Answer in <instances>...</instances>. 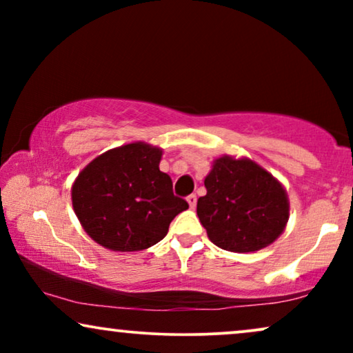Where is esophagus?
<instances>
[{"mask_svg": "<svg viewBox=\"0 0 353 353\" xmlns=\"http://www.w3.org/2000/svg\"><path fill=\"white\" fill-rule=\"evenodd\" d=\"M186 201H188V204H190L191 209H194V207H196V196L194 194H190V196L186 197Z\"/></svg>", "mask_w": 353, "mask_h": 353, "instance_id": "esophagus-1", "label": "esophagus"}]
</instances>
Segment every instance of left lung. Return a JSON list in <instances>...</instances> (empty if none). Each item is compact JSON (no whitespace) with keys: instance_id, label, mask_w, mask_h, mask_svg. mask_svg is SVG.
Here are the masks:
<instances>
[{"instance_id":"obj_1","label":"left lung","mask_w":353,"mask_h":353,"mask_svg":"<svg viewBox=\"0 0 353 353\" xmlns=\"http://www.w3.org/2000/svg\"><path fill=\"white\" fill-rule=\"evenodd\" d=\"M197 199L207 236L230 252H255L276 241L289 220V199L272 173L248 157H216Z\"/></svg>"}]
</instances>
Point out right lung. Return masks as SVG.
<instances>
[{
	"mask_svg": "<svg viewBox=\"0 0 353 353\" xmlns=\"http://www.w3.org/2000/svg\"><path fill=\"white\" fill-rule=\"evenodd\" d=\"M162 149L134 141L94 157L72 185V207L86 234L114 252H137L165 238L188 202L159 170Z\"/></svg>",
	"mask_w": 353,
	"mask_h": 353,
	"instance_id": "add662e5",
	"label": "right lung"
}]
</instances>
